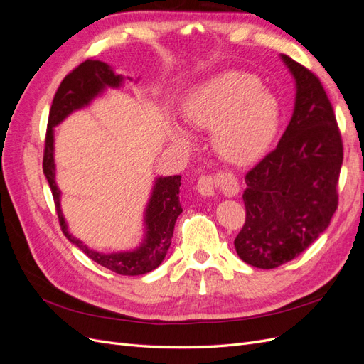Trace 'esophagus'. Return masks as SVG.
<instances>
[{"instance_id": "esophagus-1", "label": "esophagus", "mask_w": 364, "mask_h": 364, "mask_svg": "<svg viewBox=\"0 0 364 364\" xmlns=\"http://www.w3.org/2000/svg\"><path fill=\"white\" fill-rule=\"evenodd\" d=\"M215 179L213 176H202V178L197 181V191H199L202 196L205 197H213L215 194ZM225 191L229 194H234L235 193V183L234 182H225Z\"/></svg>"}]
</instances>
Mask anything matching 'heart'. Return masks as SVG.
<instances>
[{"label": "heart", "instance_id": "b5f03b06", "mask_svg": "<svg viewBox=\"0 0 364 364\" xmlns=\"http://www.w3.org/2000/svg\"><path fill=\"white\" fill-rule=\"evenodd\" d=\"M181 115L193 130H211L214 150L225 162L247 167L267 155L278 135L281 109L258 77L226 71L191 91ZM168 136L183 150L193 147V136L181 126H171Z\"/></svg>", "mask_w": 364, "mask_h": 364}]
</instances>
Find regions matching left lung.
<instances>
[{"mask_svg": "<svg viewBox=\"0 0 364 364\" xmlns=\"http://www.w3.org/2000/svg\"><path fill=\"white\" fill-rule=\"evenodd\" d=\"M296 83L294 109L278 147L246 174V222L234 246L258 269H274L310 247L331 223L343 146L321 80L281 54Z\"/></svg>", "mask_w": 364, "mask_h": 364, "instance_id": "left-lung-1", "label": "left lung"}]
</instances>
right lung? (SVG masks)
Returning a JSON list of instances; mask_svg holds the SVG:
<instances>
[{
    "label": "right lung",
    "mask_w": 364,
    "mask_h": 364,
    "mask_svg": "<svg viewBox=\"0 0 364 364\" xmlns=\"http://www.w3.org/2000/svg\"><path fill=\"white\" fill-rule=\"evenodd\" d=\"M127 79L132 80L130 77ZM123 82L124 77L117 74L112 67L94 59L85 60L65 77L53 98L50 109L42 167L43 174L50 183L59 223L65 237L100 266L118 274L135 277V274H144L155 270L167 255V250L171 245L174 223L182 213L179 203L181 176H167V178L161 176V178L155 179V185H153L144 211V238H142L139 246L124 252L103 253L87 247L83 245V241L70 234L68 225L65 222L60 209V190L56 183V164H54V127L60 124L74 111L90 106L95 97L105 92L106 87H119Z\"/></svg>",
    "instance_id": "obj_1"
}]
</instances>
